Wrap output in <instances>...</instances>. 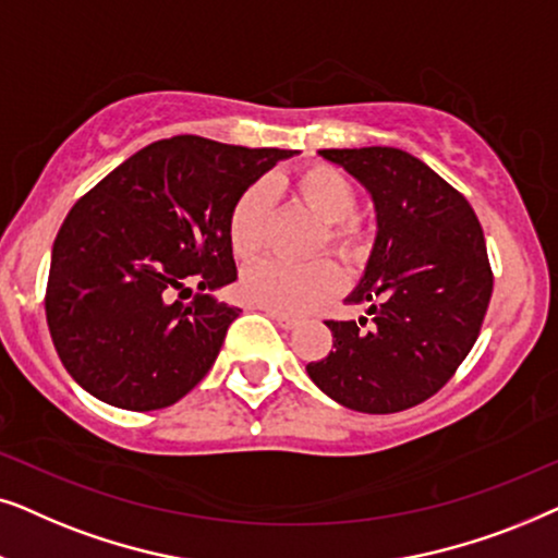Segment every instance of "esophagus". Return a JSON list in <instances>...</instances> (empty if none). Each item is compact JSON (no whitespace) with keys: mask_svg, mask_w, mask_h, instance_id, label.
<instances>
[{"mask_svg":"<svg viewBox=\"0 0 558 558\" xmlns=\"http://www.w3.org/2000/svg\"><path fill=\"white\" fill-rule=\"evenodd\" d=\"M267 316H270L272 322L278 324L280 329H286V331H293L295 326H299V318H293V316H288V314H280V311H270V308H267Z\"/></svg>","mask_w":558,"mask_h":558,"instance_id":"34e87169","label":"esophagus"}]
</instances>
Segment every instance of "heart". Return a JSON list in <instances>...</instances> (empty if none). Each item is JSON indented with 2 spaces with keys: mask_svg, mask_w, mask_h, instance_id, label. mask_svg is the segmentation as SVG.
<instances>
[{
  "mask_svg": "<svg viewBox=\"0 0 558 558\" xmlns=\"http://www.w3.org/2000/svg\"><path fill=\"white\" fill-rule=\"evenodd\" d=\"M295 193L318 219L326 221V240L354 257L362 252V232L352 217L356 189L331 166H308L295 175ZM272 183L257 181L242 193L229 219V242L234 255L252 257L265 247L272 211ZM339 265L329 257L291 263L283 257H263L247 265L240 278V293L255 306L280 314H306L341 288Z\"/></svg>",
  "mask_w": 558,
  "mask_h": 558,
  "instance_id": "obj_1",
  "label": "heart"
}]
</instances>
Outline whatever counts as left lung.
<instances>
[{"mask_svg":"<svg viewBox=\"0 0 558 558\" xmlns=\"http://www.w3.org/2000/svg\"><path fill=\"white\" fill-rule=\"evenodd\" d=\"M318 158L369 193L377 232L344 299L367 303L369 324L326 322L333 349L306 373L352 411H405L444 388L477 341L493 295L485 234L462 193L411 153L347 147Z\"/></svg>","mask_w":558,"mask_h":558,"instance_id":"1","label":"left lung"}]
</instances>
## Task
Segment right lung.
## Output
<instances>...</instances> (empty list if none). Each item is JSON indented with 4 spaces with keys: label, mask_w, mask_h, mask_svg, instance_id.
Wrapping results in <instances>:
<instances>
[{
    "label": "right lung",
    "mask_w": 558,
    "mask_h": 558,
    "mask_svg": "<svg viewBox=\"0 0 558 558\" xmlns=\"http://www.w3.org/2000/svg\"><path fill=\"white\" fill-rule=\"evenodd\" d=\"M293 155L178 135L78 198L53 242L46 316L81 388L124 411H158L204 380L242 314L214 295L236 280L232 209ZM191 282L197 299L175 302Z\"/></svg>",
    "instance_id": "add662e5"
}]
</instances>
